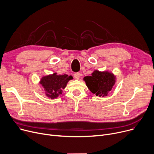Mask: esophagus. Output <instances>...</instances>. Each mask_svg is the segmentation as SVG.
Listing matches in <instances>:
<instances>
[{
	"label": "esophagus",
	"instance_id": "esophagus-1",
	"mask_svg": "<svg viewBox=\"0 0 154 154\" xmlns=\"http://www.w3.org/2000/svg\"><path fill=\"white\" fill-rule=\"evenodd\" d=\"M74 77L76 79H78L80 78V73H76L74 75Z\"/></svg>",
	"mask_w": 154,
	"mask_h": 154
}]
</instances>
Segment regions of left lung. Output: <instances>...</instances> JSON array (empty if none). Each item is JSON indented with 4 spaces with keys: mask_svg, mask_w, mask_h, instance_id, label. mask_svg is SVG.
<instances>
[{
    "mask_svg": "<svg viewBox=\"0 0 154 154\" xmlns=\"http://www.w3.org/2000/svg\"><path fill=\"white\" fill-rule=\"evenodd\" d=\"M86 86L93 94L99 97L107 96L116 83V76L108 71L95 70L91 76L84 78Z\"/></svg>",
    "mask_w": 154,
    "mask_h": 154,
    "instance_id": "8db88e82",
    "label": "left lung"
}]
</instances>
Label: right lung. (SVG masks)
Segmentation results:
<instances>
[{
  "mask_svg": "<svg viewBox=\"0 0 154 154\" xmlns=\"http://www.w3.org/2000/svg\"><path fill=\"white\" fill-rule=\"evenodd\" d=\"M71 76L68 75H58L57 73L43 76L40 83L43 87L46 96L51 99L57 98L62 94V89H64Z\"/></svg>",
  "mask_w": 154,
  "mask_h": 154,
  "instance_id": "obj_1",
  "label": "right lung"
}]
</instances>
